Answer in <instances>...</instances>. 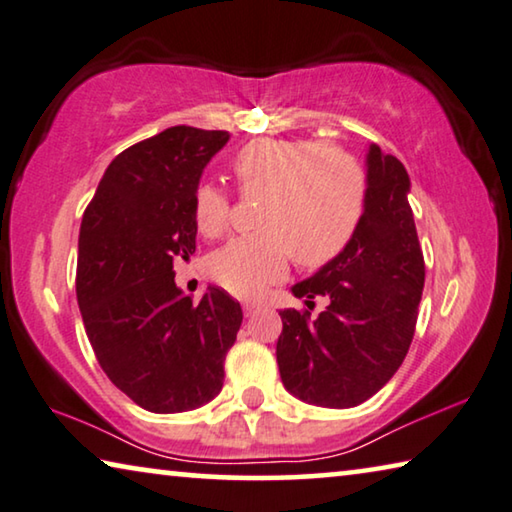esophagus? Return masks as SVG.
<instances>
[{"label":"esophagus","mask_w":512,"mask_h":512,"mask_svg":"<svg viewBox=\"0 0 512 512\" xmlns=\"http://www.w3.org/2000/svg\"><path fill=\"white\" fill-rule=\"evenodd\" d=\"M261 302H258V300H247L245 304H242V309H245V316L249 318V316H254V313L258 311V309H261Z\"/></svg>","instance_id":"1"}]
</instances>
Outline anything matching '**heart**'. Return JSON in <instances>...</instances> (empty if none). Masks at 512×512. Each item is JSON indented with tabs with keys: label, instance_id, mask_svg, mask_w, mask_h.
<instances>
[{
	"label": "heart",
	"instance_id": "obj_1",
	"mask_svg": "<svg viewBox=\"0 0 512 512\" xmlns=\"http://www.w3.org/2000/svg\"><path fill=\"white\" fill-rule=\"evenodd\" d=\"M242 196H263L256 231L208 258L210 279L235 297H256L288 270L332 263L350 245L366 206V176L357 160L309 139H254L233 157ZM231 203L217 185L194 192L192 217L203 238L229 226Z\"/></svg>",
	"mask_w": 512,
	"mask_h": 512
}]
</instances>
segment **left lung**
<instances>
[{
  "label": "left lung",
  "mask_w": 512,
  "mask_h": 512,
  "mask_svg": "<svg viewBox=\"0 0 512 512\" xmlns=\"http://www.w3.org/2000/svg\"><path fill=\"white\" fill-rule=\"evenodd\" d=\"M366 169V206L355 238L293 286L309 309L279 313L283 387L304 403L334 410L375 396L403 364L426 281L403 162L371 144ZM316 296H325L328 306L311 317Z\"/></svg>",
  "instance_id": "1"
}]
</instances>
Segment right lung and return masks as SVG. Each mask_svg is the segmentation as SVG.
<instances>
[{
    "label": "right lung",
    "mask_w": 512,
    "mask_h": 512,
    "mask_svg": "<svg viewBox=\"0 0 512 512\" xmlns=\"http://www.w3.org/2000/svg\"><path fill=\"white\" fill-rule=\"evenodd\" d=\"M224 130L174 125L125 148L84 210L77 304L102 371L139 407L187 412L222 391L242 309L222 288L199 302L174 263L196 249L194 192Z\"/></svg>",
    "instance_id": "add662e5"
}]
</instances>
